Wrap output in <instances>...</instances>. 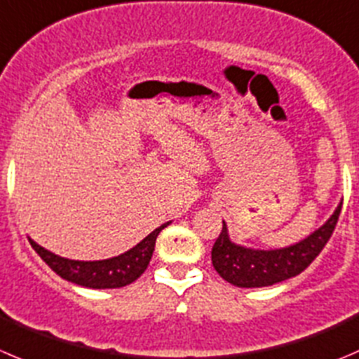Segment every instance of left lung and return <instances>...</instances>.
Returning <instances> with one entry per match:
<instances>
[{
    "label": "left lung",
    "mask_w": 359,
    "mask_h": 359,
    "mask_svg": "<svg viewBox=\"0 0 359 359\" xmlns=\"http://www.w3.org/2000/svg\"><path fill=\"white\" fill-rule=\"evenodd\" d=\"M342 201L328 221L293 245L280 249H252L231 242L228 226L212 247V264L215 272L236 287H266L298 276L319 256L339 221Z\"/></svg>",
    "instance_id": "8db88e82"
}]
</instances>
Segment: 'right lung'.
<instances>
[{
	"label": "right lung",
	"mask_w": 359,
	"mask_h": 359,
	"mask_svg": "<svg viewBox=\"0 0 359 359\" xmlns=\"http://www.w3.org/2000/svg\"><path fill=\"white\" fill-rule=\"evenodd\" d=\"M168 224H172V221L156 228L154 231L149 233L142 242H138L137 245L131 247L126 252L100 261L68 259V257L57 256V254L50 252L45 247L38 245L34 240L29 238V243L36 250L38 256L59 277H62L68 283L91 287V290H114V287H124L128 284L135 283L145 272L152 252H154L156 238H158L159 231L165 229Z\"/></svg>",
	"instance_id": "obj_1"
}]
</instances>
